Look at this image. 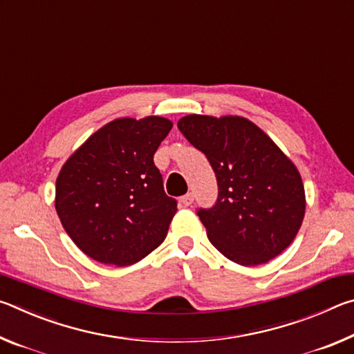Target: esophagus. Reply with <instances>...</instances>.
Masks as SVG:
<instances>
[{"mask_svg":"<svg viewBox=\"0 0 354 354\" xmlns=\"http://www.w3.org/2000/svg\"><path fill=\"white\" fill-rule=\"evenodd\" d=\"M179 201H181L184 206H190L192 203H194V194H185L184 196H181V200Z\"/></svg>","mask_w":354,"mask_h":354,"instance_id":"1","label":"esophagus"}]
</instances>
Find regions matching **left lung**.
<instances>
[{
	"label": "left lung",
	"mask_w": 354,
	"mask_h": 354,
	"mask_svg": "<svg viewBox=\"0 0 354 354\" xmlns=\"http://www.w3.org/2000/svg\"><path fill=\"white\" fill-rule=\"evenodd\" d=\"M178 128L206 154L217 176V203L198 211L214 247L245 267L283 253L306 211L295 164L245 117L190 113L179 120Z\"/></svg>",
	"instance_id": "obj_1"
}]
</instances>
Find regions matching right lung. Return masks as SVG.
<instances>
[{
	"mask_svg": "<svg viewBox=\"0 0 354 354\" xmlns=\"http://www.w3.org/2000/svg\"><path fill=\"white\" fill-rule=\"evenodd\" d=\"M171 127L159 115L115 118L65 160L56 212L84 254L124 267L164 242L178 207L165 195L153 156Z\"/></svg>",
	"mask_w": 354,
	"mask_h": 354,
	"instance_id": "obj_1",
	"label": "right lung"
}]
</instances>
